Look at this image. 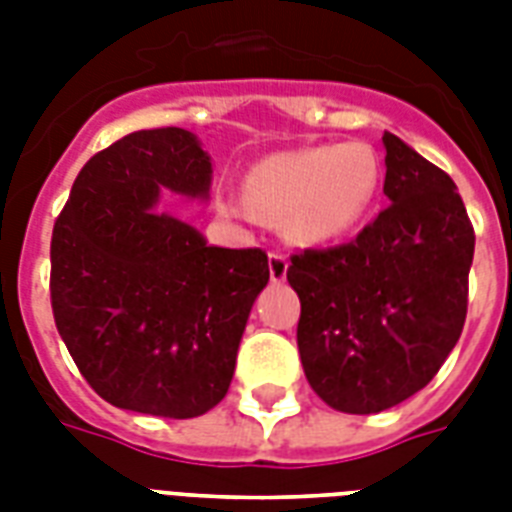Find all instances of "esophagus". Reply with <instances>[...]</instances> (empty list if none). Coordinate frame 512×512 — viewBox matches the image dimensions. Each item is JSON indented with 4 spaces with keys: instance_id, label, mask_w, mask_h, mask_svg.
Here are the masks:
<instances>
[{
    "instance_id": "1",
    "label": "esophagus",
    "mask_w": 512,
    "mask_h": 512,
    "mask_svg": "<svg viewBox=\"0 0 512 512\" xmlns=\"http://www.w3.org/2000/svg\"><path fill=\"white\" fill-rule=\"evenodd\" d=\"M268 268H271L273 284H279V281L287 279V268H289L287 255H284V252H279V249H273L271 257H268Z\"/></svg>"
}]
</instances>
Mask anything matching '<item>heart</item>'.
Segmentation results:
<instances>
[{"instance_id":"obj_1","label":"heart","mask_w":512,"mask_h":512,"mask_svg":"<svg viewBox=\"0 0 512 512\" xmlns=\"http://www.w3.org/2000/svg\"><path fill=\"white\" fill-rule=\"evenodd\" d=\"M380 185V159L366 143H324L273 154L247 177V198L225 196L223 209L284 217L289 239L300 244L335 241L356 228Z\"/></svg>"}]
</instances>
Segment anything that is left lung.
Instances as JSON below:
<instances>
[{
    "mask_svg": "<svg viewBox=\"0 0 512 512\" xmlns=\"http://www.w3.org/2000/svg\"><path fill=\"white\" fill-rule=\"evenodd\" d=\"M388 207L348 244L292 255L297 348L316 396L337 412L401 404L438 374L468 316L476 233L457 185L385 132Z\"/></svg>",
    "mask_w": 512,
    "mask_h": 512,
    "instance_id": "1",
    "label": "left lung"
}]
</instances>
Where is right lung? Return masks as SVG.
Wrapping results in <instances>:
<instances>
[{
	"label": "right lung",
	"mask_w": 512,
	"mask_h": 512,
	"mask_svg": "<svg viewBox=\"0 0 512 512\" xmlns=\"http://www.w3.org/2000/svg\"><path fill=\"white\" fill-rule=\"evenodd\" d=\"M209 175L191 132H130L84 164L55 220V327L90 388L119 409L188 420L228 393L268 255L207 247L154 212L162 188L207 196Z\"/></svg>",
	"instance_id": "add662e5"
}]
</instances>
